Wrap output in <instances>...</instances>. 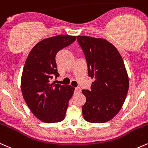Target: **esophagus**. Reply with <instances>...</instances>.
Segmentation results:
<instances>
[{
	"mask_svg": "<svg viewBox=\"0 0 148 148\" xmlns=\"http://www.w3.org/2000/svg\"><path fill=\"white\" fill-rule=\"evenodd\" d=\"M81 91V88L80 87H76V88H75V92H80Z\"/></svg>",
	"mask_w": 148,
	"mask_h": 148,
	"instance_id": "34e87169",
	"label": "esophagus"
}]
</instances>
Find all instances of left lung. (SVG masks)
<instances>
[{"instance_id":"8db88e82","label":"left lung","mask_w":148,"mask_h":148,"mask_svg":"<svg viewBox=\"0 0 148 148\" xmlns=\"http://www.w3.org/2000/svg\"><path fill=\"white\" fill-rule=\"evenodd\" d=\"M88 64V76L94 79L91 90H83L86 101L82 113L86 121L103 123L118 113L129 90V77L121 55L102 38L77 36Z\"/></svg>"}]
</instances>
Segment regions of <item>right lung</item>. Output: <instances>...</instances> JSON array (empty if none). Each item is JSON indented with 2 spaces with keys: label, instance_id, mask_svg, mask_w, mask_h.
<instances>
[{
  "label": "right lung",
  "instance_id": "add662e5",
  "mask_svg": "<svg viewBox=\"0 0 148 148\" xmlns=\"http://www.w3.org/2000/svg\"><path fill=\"white\" fill-rule=\"evenodd\" d=\"M76 39L65 35L46 38L32 49L25 60L21 79L22 95L32 113L44 123H59L65 117L75 88L51 84L50 79L59 76L56 53Z\"/></svg>",
  "mask_w": 148,
  "mask_h": 148
}]
</instances>
